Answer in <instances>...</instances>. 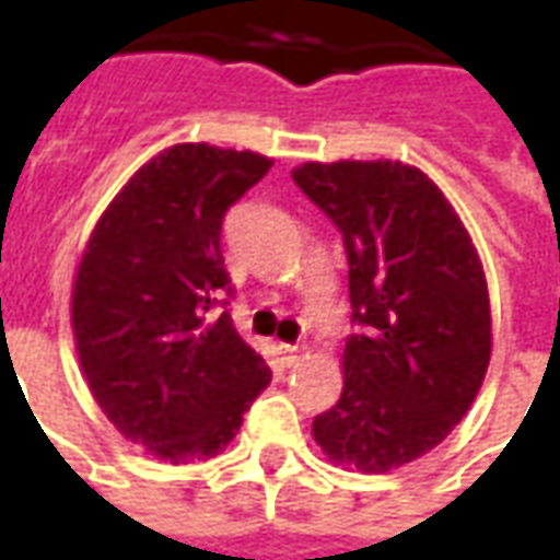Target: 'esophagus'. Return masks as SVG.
Listing matches in <instances>:
<instances>
[{
  "label": "esophagus",
  "instance_id": "34e87169",
  "mask_svg": "<svg viewBox=\"0 0 560 560\" xmlns=\"http://www.w3.org/2000/svg\"><path fill=\"white\" fill-rule=\"evenodd\" d=\"M279 353H281V360H284L288 365H296L300 360H303V351H300V348H293V345H281Z\"/></svg>",
  "mask_w": 560,
  "mask_h": 560
}]
</instances>
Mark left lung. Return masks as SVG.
Instances as JSON below:
<instances>
[{
  "label": "left lung",
  "mask_w": 560,
  "mask_h": 560,
  "mask_svg": "<svg viewBox=\"0 0 560 560\" xmlns=\"http://www.w3.org/2000/svg\"><path fill=\"white\" fill-rule=\"evenodd\" d=\"M293 183L348 248L353 320L339 401L312 434L341 468L389 474L456 429L492 360L486 272L446 195L405 161H305Z\"/></svg>",
  "instance_id": "left-lung-1"
}]
</instances>
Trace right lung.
<instances>
[{"mask_svg": "<svg viewBox=\"0 0 560 560\" xmlns=\"http://www.w3.org/2000/svg\"><path fill=\"white\" fill-rule=\"evenodd\" d=\"M269 167L252 149H161L119 188L78 260L71 329L92 399L159 462L219 456L272 381L231 317H209L228 288L224 212Z\"/></svg>", "mask_w": 560, "mask_h": 560, "instance_id": "obj_1", "label": "right lung"}]
</instances>
